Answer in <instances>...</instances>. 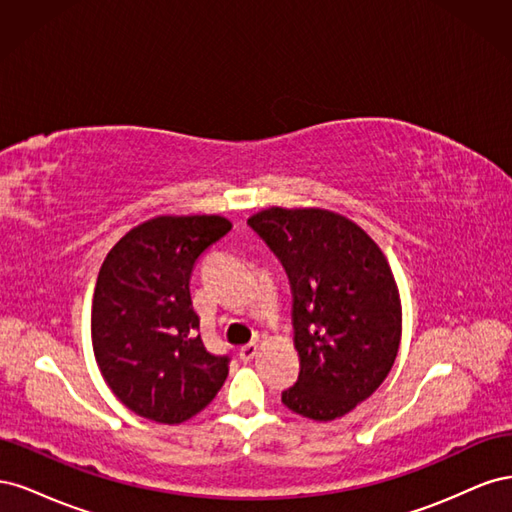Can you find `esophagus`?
<instances>
[{
  "mask_svg": "<svg viewBox=\"0 0 512 512\" xmlns=\"http://www.w3.org/2000/svg\"><path fill=\"white\" fill-rule=\"evenodd\" d=\"M256 354H258V344H247V346H243V348L239 350L241 361H245V363L254 361V356H256Z\"/></svg>",
  "mask_w": 512,
  "mask_h": 512,
  "instance_id": "esophagus-1",
  "label": "esophagus"
}]
</instances>
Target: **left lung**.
<instances>
[{"label":"left lung","mask_w":512,"mask_h":512,"mask_svg":"<svg viewBox=\"0 0 512 512\" xmlns=\"http://www.w3.org/2000/svg\"><path fill=\"white\" fill-rule=\"evenodd\" d=\"M282 260L292 288L299 380L282 404L335 421L389 376L401 342V301L389 260L335 211L269 207L247 220Z\"/></svg>","instance_id":"1"}]
</instances>
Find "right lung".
Listing matches in <instances>:
<instances>
[{
  "instance_id": "1",
  "label": "right lung",
  "mask_w": 512,
  "mask_h": 512,
  "mask_svg": "<svg viewBox=\"0 0 512 512\" xmlns=\"http://www.w3.org/2000/svg\"><path fill=\"white\" fill-rule=\"evenodd\" d=\"M232 228L222 215H158L106 254L91 305V344L108 389L134 414L179 425L205 410L228 376L198 331L190 277Z\"/></svg>"
}]
</instances>
